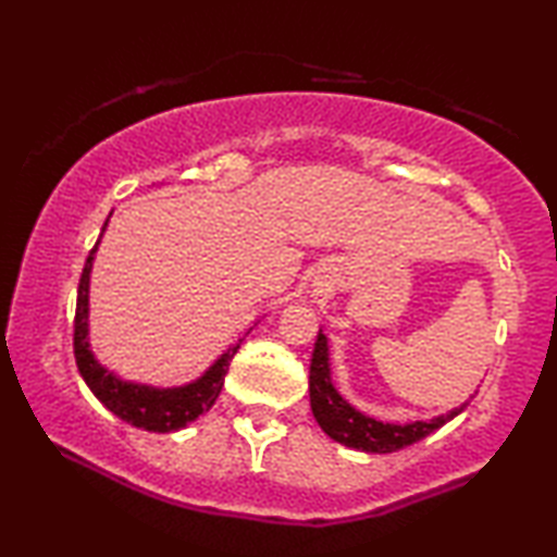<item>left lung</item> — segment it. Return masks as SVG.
Wrapping results in <instances>:
<instances>
[{"label":"left lung","mask_w":557,"mask_h":557,"mask_svg":"<svg viewBox=\"0 0 557 557\" xmlns=\"http://www.w3.org/2000/svg\"><path fill=\"white\" fill-rule=\"evenodd\" d=\"M310 404L317 423H320L324 434L337 441V444L357 448V451L364 454H394L399 451V448L417 444V441L434 434L436 429L458 417L469 401L429 421L419 419L406 423H392L369 417V413L359 411L357 406H351L337 392V386L332 384L330 339H326V334L320 330L310 364Z\"/></svg>","instance_id":"left-lung-1"}]
</instances>
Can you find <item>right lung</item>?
<instances>
[{"mask_svg": "<svg viewBox=\"0 0 557 557\" xmlns=\"http://www.w3.org/2000/svg\"><path fill=\"white\" fill-rule=\"evenodd\" d=\"M109 218H106V223L101 227V235L106 231V225H109ZM101 235L99 240H96L94 250L88 252L84 272H82V282H78L76 320H74V355H76L78 374L84 376L86 386L94 392L96 399H99L111 413H116L119 419L131 423V426L153 431V434H171V431H181L215 404L220 389H223L227 367H231L233 357L237 355V349H240L243 339L231 344V347H227L198 379H193V382L181 384V386L140 384V382H131V379H123L116 372H109V369L96 359L91 349V339H88V287H91V268H94L96 250H99ZM252 326L245 334H250Z\"/></svg>", "mask_w": 557, "mask_h": 557, "instance_id": "obj_1", "label": "right lung"}]
</instances>
